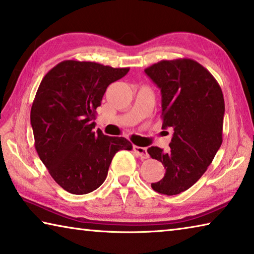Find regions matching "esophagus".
Instances as JSON below:
<instances>
[{
	"label": "esophagus",
	"instance_id": "esophagus-1",
	"mask_svg": "<svg viewBox=\"0 0 254 254\" xmlns=\"http://www.w3.org/2000/svg\"><path fill=\"white\" fill-rule=\"evenodd\" d=\"M133 151H134L141 159H147L149 157L147 148L139 147V145H133Z\"/></svg>",
	"mask_w": 254,
	"mask_h": 254
}]
</instances>
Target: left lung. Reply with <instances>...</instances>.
<instances>
[{"label":"left lung","instance_id":"8db88e82","mask_svg":"<svg viewBox=\"0 0 254 254\" xmlns=\"http://www.w3.org/2000/svg\"><path fill=\"white\" fill-rule=\"evenodd\" d=\"M144 71L161 89L162 127L174 128L168 152L148 149L166 169L165 177L151 187L178 195L205 174L221 147L224 97L214 76L194 59L161 60Z\"/></svg>","mask_w":254,"mask_h":254}]
</instances>
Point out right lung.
I'll list each match as a JSON object with an SVG mask.
<instances>
[{"label": "right lung", "mask_w": 254, "mask_h": 254, "mask_svg": "<svg viewBox=\"0 0 254 254\" xmlns=\"http://www.w3.org/2000/svg\"><path fill=\"white\" fill-rule=\"evenodd\" d=\"M128 70L70 59L41 80L30 113L34 148L55 182L70 194L95 190L106 179L115 153L132 150L126 137L93 131L107 86Z\"/></svg>", "instance_id": "obj_1"}]
</instances>
